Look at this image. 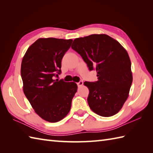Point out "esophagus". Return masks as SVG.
I'll list each match as a JSON object with an SVG mask.
<instances>
[{"mask_svg": "<svg viewBox=\"0 0 153 153\" xmlns=\"http://www.w3.org/2000/svg\"><path fill=\"white\" fill-rule=\"evenodd\" d=\"M83 84V83L82 81H80V82H79L78 83H77V86H78V87L82 86Z\"/></svg>", "mask_w": 153, "mask_h": 153, "instance_id": "obj_1", "label": "esophagus"}]
</instances>
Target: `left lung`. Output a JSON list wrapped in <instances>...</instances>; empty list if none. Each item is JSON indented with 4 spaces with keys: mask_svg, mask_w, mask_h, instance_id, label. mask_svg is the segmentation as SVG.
<instances>
[{
    "mask_svg": "<svg viewBox=\"0 0 153 153\" xmlns=\"http://www.w3.org/2000/svg\"><path fill=\"white\" fill-rule=\"evenodd\" d=\"M71 47L80 54L90 71H97V82H84L89 90L90 108L103 117L116 114L128 99L133 81L127 51L105 34L77 38Z\"/></svg>",
    "mask_w": 153,
    "mask_h": 153,
    "instance_id": "1",
    "label": "left lung"
}]
</instances>
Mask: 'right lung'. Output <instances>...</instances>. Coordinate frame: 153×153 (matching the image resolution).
Returning <instances> with one entry per match:
<instances>
[{
	"instance_id": "1",
	"label": "right lung",
	"mask_w": 153,
	"mask_h": 153,
	"mask_svg": "<svg viewBox=\"0 0 153 153\" xmlns=\"http://www.w3.org/2000/svg\"><path fill=\"white\" fill-rule=\"evenodd\" d=\"M72 39L41 38L28 48L22 59L23 90L35 112L49 122L63 119L70 112L77 85L54 79L61 74L62 59Z\"/></svg>"
}]
</instances>
